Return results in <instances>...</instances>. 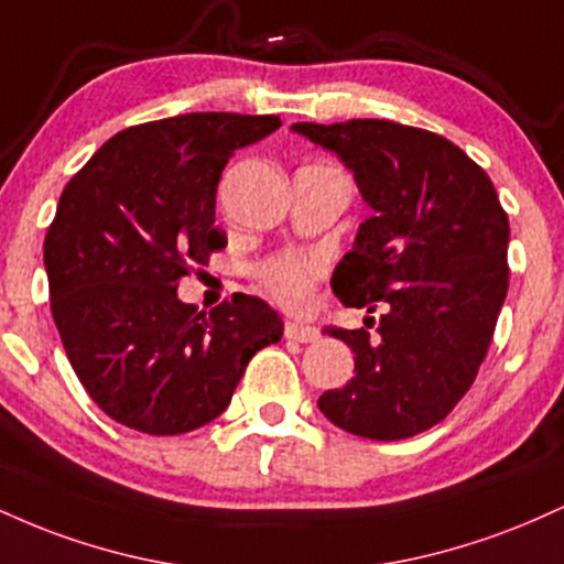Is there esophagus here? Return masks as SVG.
Wrapping results in <instances>:
<instances>
[{
	"mask_svg": "<svg viewBox=\"0 0 564 564\" xmlns=\"http://www.w3.org/2000/svg\"><path fill=\"white\" fill-rule=\"evenodd\" d=\"M283 334H286V339L302 341V345H307V341L318 339V328L304 326V323H300V321H289L286 326H283Z\"/></svg>",
	"mask_w": 564,
	"mask_h": 564,
	"instance_id": "34e87169",
	"label": "esophagus"
}]
</instances>
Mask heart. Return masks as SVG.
I'll list each match as a JSON object with an SVG mask.
<instances>
[{"label": "heart", "instance_id": "heart-1", "mask_svg": "<svg viewBox=\"0 0 564 564\" xmlns=\"http://www.w3.org/2000/svg\"><path fill=\"white\" fill-rule=\"evenodd\" d=\"M321 270V262L313 257L283 254L264 264L260 270V281L273 300L286 304V307H302L310 300V291H313Z\"/></svg>", "mask_w": 564, "mask_h": 564}]
</instances>
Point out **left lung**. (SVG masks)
Instances as JSON below:
<instances>
[{
	"instance_id": "left-lung-1",
	"label": "left lung",
	"mask_w": 564,
	"mask_h": 564,
	"mask_svg": "<svg viewBox=\"0 0 564 564\" xmlns=\"http://www.w3.org/2000/svg\"><path fill=\"white\" fill-rule=\"evenodd\" d=\"M352 172L373 215L336 264L347 307L379 310L377 334L328 326L355 352V377L318 408L339 430L403 440L430 430L467 394L509 289V217L462 148L384 119L294 124Z\"/></svg>"
}]
</instances>
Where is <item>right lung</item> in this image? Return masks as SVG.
<instances>
[{
  "label": "right lung",
  "instance_id": "right-lung-1",
  "mask_svg": "<svg viewBox=\"0 0 564 564\" xmlns=\"http://www.w3.org/2000/svg\"><path fill=\"white\" fill-rule=\"evenodd\" d=\"M278 116L185 113L113 134L63 187L44 270L76 377L113 422L183 435L230 405L246 364L283 321L236 294L209 315L177 296L180 278L228 246L215 225L219 174Z\"/></svg>",
  "mask_w": 564,
  "mask_h": 564
}]
</instances>
